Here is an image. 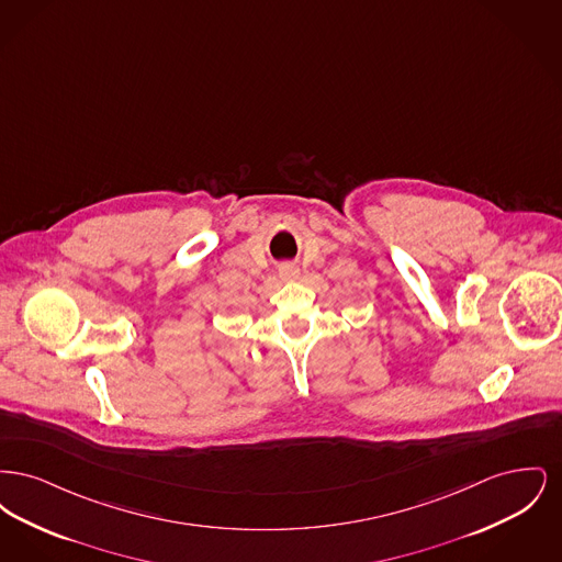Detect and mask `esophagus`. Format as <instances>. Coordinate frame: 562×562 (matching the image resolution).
Segmentation results:
<instances>
[{"label": "esophagus", "instance_id": "34e87169", "mask_svg": "<svg viewBox=\"0 0 562 562\" xmlns=\"http://www.w3.org/2000/svg\"><path fill=\"white\" fill-rule=\"evenodd\" d=\"M280 278L282 280H296L299 278V268L294 263H286L280 268Z\"/></svg>", "mask_w": 562, "mask_h": 562}]
</instances>
